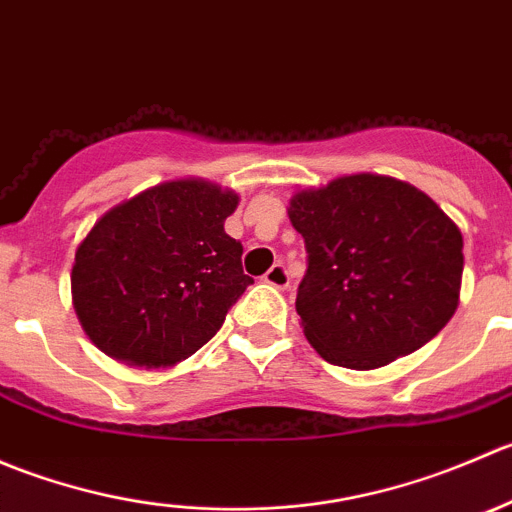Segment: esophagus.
<instances>
[{
	"label": "esophagus",
	"mask_w": 512,
	"mask_h": 512,
	"mask_svg": "<svg viewBox=\"0 0 512 512\" xmlns=\"http://www.w3.org/2000/svg\"><path fill=\"white\" fill-rule=\"evenodd\" d=\"M262 280H265L270 287H277V289H285L289 285V275H287V270H285V265H282V262L272 265L270 270L262 275Z\"/></svg>",
	"instance_id": "obj_1"
}]
</instances>
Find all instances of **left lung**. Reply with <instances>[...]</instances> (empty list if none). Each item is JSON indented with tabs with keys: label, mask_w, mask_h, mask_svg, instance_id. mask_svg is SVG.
<instances>
[{
	"label": "left lung",
	"mask_w": 512,
	"mask_h": 512,
	"mask_svg": "<svg viewBox=\"0 0 512 512\" xmlns=\"http://www.w3.org/2000/svg\"><path fill=\"white\" fill-rule=\"evenodd\" d=\"M307 245L297 314L322 359L369 371L431 342L461 299L463 235L404 180L339 175L287 208Z\"/></svg>",
	"instance_id": "1"
}]
</instances>
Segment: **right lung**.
<instances>
[{
    "label": "right lung",
    "mask_w": 512,
    "mask_h": 512,
    "mask_svg": "<svg viewBox=\"0 0 512 512\" xmlns=\"http://www.w3.org/2000/svg\"><path fill=\"white\" fill-rule=\"evenodd\" d=\"M240 195L203 178L121 200L79 242L71 302L86 337L138 369L175 366L225 322L252 277L225 232Z\"/></svg>",
    "instance_id": "right-lung-1"
}]
</instances>
